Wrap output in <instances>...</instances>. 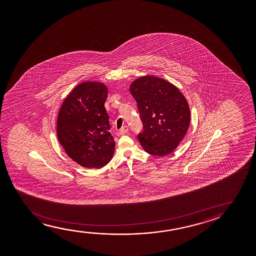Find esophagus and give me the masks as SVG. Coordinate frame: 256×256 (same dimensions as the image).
<instances>
[{"instance_id": "34e87169", "label": "esophagus", "mask_w": 256, "mask_h": 256, "mask_svg": "<svg viewBox=\"0 0 256 256\" xmlns=\"http://www.w3.org/2000/svg\"><path fill=\"white\" fill-rule=\"evenodd\" d=\"M128 131V128L126 126H122L120 130H119V134H126Z\"/></svg>"}]
</instances>
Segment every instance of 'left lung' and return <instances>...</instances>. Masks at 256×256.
<instances>
[{
  "label": "left lung",
  "instance_id": "1",
  "mask_svg": "<svg viewBox=\"0 0 256 256\" xmlns=\"http://www.w3.org/2000/svg\"><path fill=\"white\" fill-rule=\"evenodd\" d=\"M144 128L138 140L144 150L154 156L172 153L186 136L190 120L188 102L174 84L144 76L130 86Z\"/></svg>",
  "mask_w": 256,
  "mask_h": 256
}]
</instances>
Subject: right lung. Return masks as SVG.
<instances>
[{
	"label": "right lung",
	"instance_id": "right-lung-1",
	"mask_svg": "<svg viewBox=\"0 0 256 256\" xmlns=\"http://www.w3.org/2000/svg\"><path fill=\"white\" fill-rule=\"evenodd\" d=\"M108 88L84 82L68 94L60 108L56 134L66 154L86 168H102L112 158L116 142L106 111Z\"/></svg>",
	"mask_w": 256,
	"mask_h": 256
}]
</instances>
